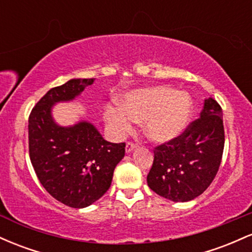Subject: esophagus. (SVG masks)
I'll list each match as a JSON object with an SVG mask.
<instances>
[{
    "instance_id": "esophagus-1",
    "label": "esophagus",
    "mask_w": 252,
    "mask_h": 252,
    "mask_svg": "<svg viewBox=\"0 0 252 252\" xmlns=\"http://www.w3.org/2000/svg\"><path fill=\"white\" fill-rule=\"evenodd\" d=\"M136 147H137V144L134 143V142H126V153H130L132 152Z\"/></svg>"
}]
</instances>
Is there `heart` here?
<instances>
[{"label": "heart", "mask_w": 252, "mask_h": 252, "mask_svg": "<svg viewBox=\"0 0 252 252\" xmlns=\"http://www.w3.org/2000/svg\"><path fill=\"white\" fill-rule=\"evenodd\" d=\"M190 114L192 100L189 94L156 86L130 92L122 106H106L105 120L118 136L129 132L134 122L144 121V132L150 140L166 142L184 131Z\"/></svg>", "instance_id": "heart-1"}]
</instances>
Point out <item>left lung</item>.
I'll use <instances>...</instances> for the list:
<instances>
[{
    "mask_svg": "<svg viewBox=\"0 0 252 252\" xmlns=\"http://www.w3.org/2000/svg\"><path fill=\"white\" fill-rule=\"evenodd\" d=\"M224 142L221 108L209 98L200 117L175 138L154 148V161L147 175L149 189L172 201L199 196L218 173Z\"/></svg>",
    "mask_w": 252,
    "mask_h": 252,
    "instance_id": "1",
    "label": "left lung"
}]
</instances>
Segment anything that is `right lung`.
Instances as JSON below:
<instances>
[{"label":"right lung","mask_w":252,"mask_h":252,"mask_svg":"<svg viewBox=\"0 0 252 252\" xmlns=\"http://www.w3.org/2000/svg\"><path fill=\"white\" fill-rule=\"evenodd\" d=\"M94 80L71 79L51 89L28 118V148L37 179L54 199L74 209L104 195L126 154V143L108 142L91 123L63 128L52 118L54 103L73 99Z\"/></svg>","instance_id":"add662e5"}]
</instances>
